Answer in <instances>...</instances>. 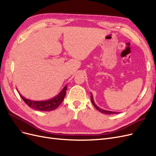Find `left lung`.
<instances>
[{
    "label": "left lung",
    "instance_id": "1",
    "mask_svg": "<svg viewBox=\"0 0 156 156\" xmlns=\"http://www.w3.org/2000/svg\"><path fill=\"white\" fill-rule=\"evenodd\" d=\"M90 95H91L90 96V99H91V101H92L93 105L94 106V107L96 108V109H98L100 112L103 113V114H106V115H114V114H118V113H119V112H114V111H107V110L102 109V108L98 107L95 103V102H94V98H93V95H92V93H90Z\"/></svg>",
    "mask_w": 156,
    "mask_h": 156
}]
</instances>
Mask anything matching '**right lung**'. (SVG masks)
I'll use <instances>...</instances> for the list:
<instances>
[{"label": "right lung", "instance_id": "add662e5", "mask_svg": "<svg viewBox=\"0 0 156 156\" xmlns=\"http://www.w3.org/2000/svg\"><path fill=\"white\" fill-rule=\"evenodd\" d=\"M66 90L67 84L56 96L49 99V100L44 101H34L27 99L25 97H23L18 90L17 92L20 94L21 98L25 102L26 104L29 105L30 108H33V109L40 111H51L56 109L60 105V103L63 101L66 94Z\"/></svg>", "mask_w": 156, "mask_h": 156}]
</instances>
